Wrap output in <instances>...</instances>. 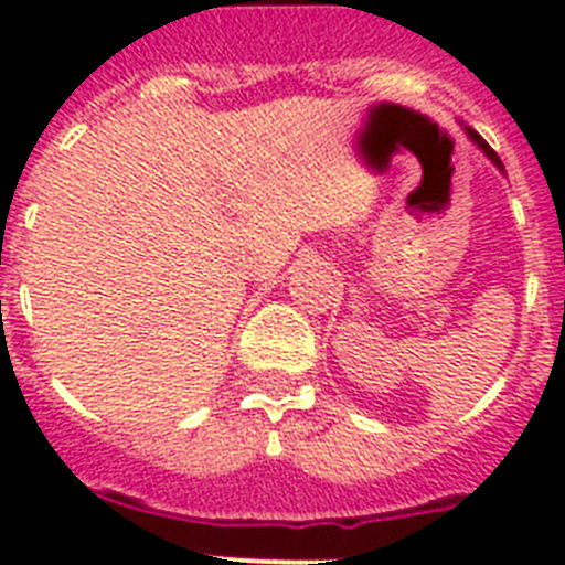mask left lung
Listing matches in <instances>:
<instances>
[{
	"instance_id": "obj_1",
	"label": "left lung",
	"mask_w": 565,
	"mask_h": 565,
	"mask_svg": "<svg viewBox=\"0 0 565 565\" xmlns=\"http://www.w3.org/2000/svg\"><path fill=\"white\" fill-rule=\"evenodd\" d=\"M467 132H469V138H472V141H476V143H478V147H481V149H483V152H487V154H489V161L495 163V167H501V169H503V163H501V158H498V152H495V149L489 147V143H487V141H483V138H481V135H478V132H476V129H467Z\"/></svg>"
}]
</instances>
